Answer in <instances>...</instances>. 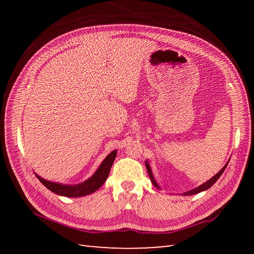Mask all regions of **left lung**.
I'll return each mask as SVG.
<instances>
[{"instance_id":"obj_1","label":"left lung","mask_w":254,"mask_h":254,"mask_svg":"<svg viewBox=\"0 0 254 254\" xmlns=\"http://www.w3.org/2000/svg\"><path fill=\"white\" fill-rule=\"evenodd\" d=\"M229 161H230V160H229ZM228 163H229V162H227V164H226L224 167H222L221 170H220L216 175H215L214 177H212V178H211L209 181L204 182L203 184H201V186L197 187L196 189H193V190H189V191H186V193H183V195H186V196H188V195H195V194L200 193V191H203V190H207V189H210V188L213 186V184L218 180V178H219V177L222 175V173H224V171L226 170V167H227ZM145 165H146V168H147V172H148V175H149V178H150V180H151L152 184H153V186H155L156 188L160 189L159 184L157 183V181L155 180V178H153V174H152V171H151L150 165H149V163H148V161H147V160L145 161Z\"/></svg>"}]
</instances>
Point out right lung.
<instances>
[{
  "instance_id": "right-lung-1",
  "label": "right lung",
  "mask_w": 254,
  "mask_h": 254,
  "mask_svg": "<svg viewBox=\"0 0 254 254\" xmlns=\"http://www.w3.org/2000/svg\"><path fill=\"white\" fill-rule=\"evenodd\" d=\"M115 157H117V150H113L106 157V159L103 161L102 164L99 165L94 175L90 177L88 180L83 181L79 184H63L52 182L41 178V177L38 176L37 174L35 175L43 186L50 190H52L53 193L64 197H82L94 193L95 190H97L103 186L107 178H108Z\"/></svg>"
}]
</instances>
